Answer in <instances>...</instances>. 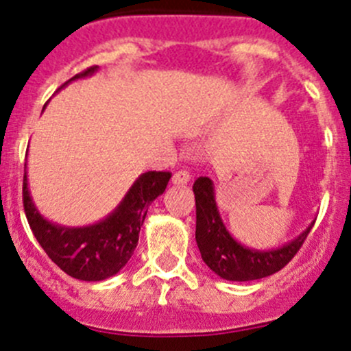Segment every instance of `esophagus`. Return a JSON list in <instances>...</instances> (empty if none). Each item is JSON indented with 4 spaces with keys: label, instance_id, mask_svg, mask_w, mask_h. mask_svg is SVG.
<instances>
[{
    "label": "esophagus",
    "instance_id": "1",
    "mask_svg": "<svg viewBox=\"0 0 351 351\" xmlns=\"http://www.w3.org/2000/svg\"><path fill=\"white\" fill-rule=\"evenodd\" d=\"M189 182H190V175L189 171H185V169H180V171H176L175 175H173V183H175V185H186Z\"/></svg>",
    "mask_w": 351,
    "mask_h": 351
}]
</instances>
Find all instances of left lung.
Returning <instances> with one entry per match:
<instances>
[{
    "instance_id": "1",
    "label": "left lung",
    "mask_w": 351,
    "mask_h": 351,
    "mask_svg": "<svg viewBox=\"0 0 351 351\" xmlns=\"http://www.w3.org/2000/svg\"><path fill=\"white\" fill-rule=\"evenodd\" d=\"M193 193L197 209L195 240L202 261L217 276L228 281L261 280L281 271L300 250L308 231L314 226L312 223L304 233L283 247L274 250H255L238 243L223 224L214 199L213 180L207 176L197 178Z\"/></svg>"
}]
</instances>
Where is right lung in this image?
<instances>
[{
	"label": "right lung",
	"instance_id": "obj_1",
	"mask_svg": "<svg viewBox=\"0 0 351 351\" xmlns=\"http://www.w3.org/2000/svg\"><path fill=\"white\" fill-rule=\"evenodd\" d=\"M96 70L97 66L87 68L68 82L93 75ZM169 178V171L144 173L135 180L125 199L110 216L90 226L68 228L40 216L29 193L25 173L22 190L23 209L34 237L61 271L75 280L103 281L114 276L130 261L149 206L165 192Z\"/></svg>",
	"mask_w": 351,
	"mask_h": 351
}]
</instances>
